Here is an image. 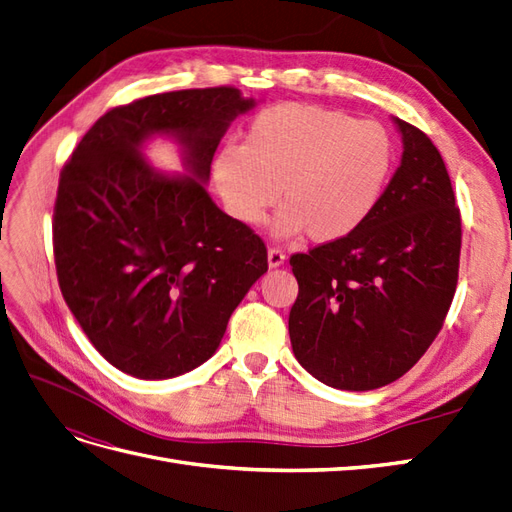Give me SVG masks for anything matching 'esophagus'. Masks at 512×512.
I'll return each mask as SVG.
<instances>
[{
    "label": "esophagus",
    "mask_w": 512,
    "mask_h": 512,
    "mask_svg": "<svg viewBox=\"0 0 512 512\" xmlns=\"http://www.w3.org/2000/svg\"><path fill=\"white\" fill-rule=\"evenodd\" d=\"M284 260H286V254L280 250V247H271V250H269V267L271 269L280 267V265H284Z\"/></svg>",
    "instance_id": "1"
}]
</instances>
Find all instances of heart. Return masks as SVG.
I'll return each instance as SVG.
<instances>
[{
  "label": "heart",
  "instance_id": "b5f03b06",
  "mask_svg": "<svg viewBox=\"0 0 512 512\" xmlns=\"http://www.w3.org/2000/svg\"><path fill=\"white\" fill-rule=\"evenodd\" d=\"M395 162L391 134L376 121L318 104H280L247 128L243 147H226L213 179L226 211L256 226L280 200L275 235L329 243L348 237L376 209Z\"/></svg>",
  "mask_w": 512,
  "mask_h": 512
}]
</instances>
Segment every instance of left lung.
<instances>
[{"instance_id": "left-lung-1", "label": "left lung", "mask_w": 512, "mask_h": 512, "mask_svg": "<svg viewBox=\"0 0 512 512\" xmlns=\"http://www.w3.org/2000/svg\"><path fill=\"white\" fill-rule=\"evenodd\" d=\"M401 164L348 237L292 254L299 297L288 318L297 361L342 391L391 384L427 352L453 303L461 215L440 151L395 119Z\"/></svg>"}]
</instances>
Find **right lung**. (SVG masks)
Returning a JSON list of instances; mask_svg holds the SVG:
<instances>
[{
    "instance_id": "add662e5",
    "label": "right lung",
    "mask_w": 512,
    "mask_h": 512,
    "mask_svg": "<svg viewBox=\"0 0 512 512\" xmlns=\"http://www.w3.org/2000/svg\"><path fill=\"white\" fill-rule=\"evenodd\" d=\"M252 106L228 85L115 106L61 168L53 209L61 294L94 348L134 378L166 380L203 365L269 269L265 241L203 185L230 121ZM151 133L178 138L188 176H160L142 160Z\"/></svg>"
}]
</instances>
